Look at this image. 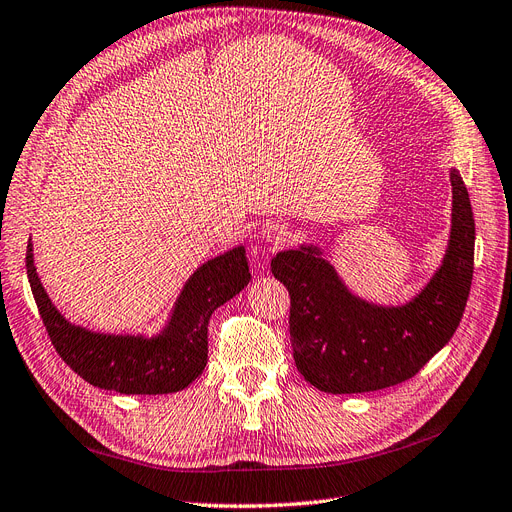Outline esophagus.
Listing matches in <instances>:
<instances>
[{
  "instance_id": "esophagus-1",
  "label": "esophagus",
  "mask_w": 512,
  "mask_h": 512,
  "mask_svg": "<svg viewBox=\"0 0 512 512\" xmlns=\"http://www.w3.org/2000/svg\"><path fill=\"white\" fill-rule=\"evenodd\" d=\"M286 236H288V232H286L284 224H278V221H268V224L261 228V240L274 244V247L282 244L286 240Z\"/></svg>"
}]
</instances>
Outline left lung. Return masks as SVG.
Returning a JSON list of instances; mask_svg holds the SVG:
<instances>
[{"label":"left lung","mask_w":512,"mask_h":512,"mask_svg":"<svg viewBox=\"0 0 512 512\" xmlns=\"http://www.w3.org/2000/svg\"><path fill=\"white\" fill-rule=\"evenodd\" d=\"M452 224L446 253L406 303L355 295L318 242L276 253L272 274L291 295V345L303 379L324 393H366L404 383L448 345L469 299L475 219L458 169H450Z\"/></svg>","instance_id":"8db88e82"}]
</instances>
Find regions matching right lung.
Here are the masks:
<instances>
[{"label": "right lung", "mask_w": 512, "mask_h": 512, "mask_svg": "<svg viewBox=\"0 0 512 512\" xmlns=\"http://www.w3.org/2000/svg\"><path fill=\"white\" fill-rule=\"evenodd\" d=\"M27 274L41 320L60 358L90 385L125 395L175 393L196 381L207 366L211 314L251 282L247 249L238 244L196 268L163 328L144 335L92 330L64 318L41 284L31 240Z\"/></svg>", "instance_id": "obj_1"}]
</instances>
